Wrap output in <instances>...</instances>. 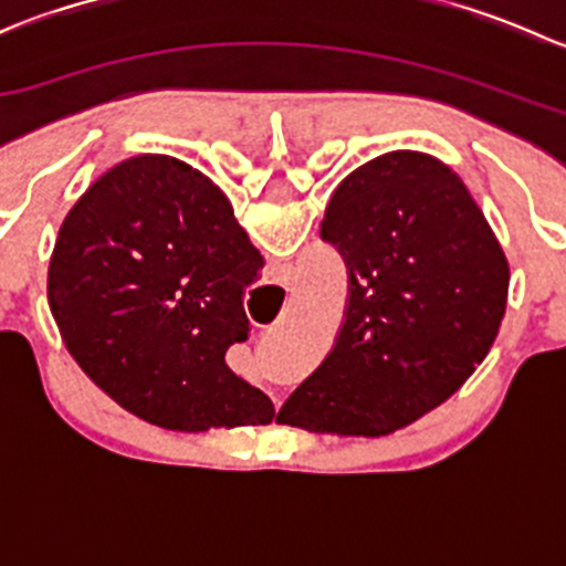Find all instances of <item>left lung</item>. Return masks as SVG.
Segmentation results:
<instances>
[{"label":"left lung","mask_w":566,"mask_h":566,"mask_svg":"<svg viewBox=\"0 0 566 566\" xmlns=\"http://www.w3.org/2000/svg\"><path fill=\"white\" fill-rule=\"evenodd\" d=\"M319 238L347 265V310L323 364L276 421L380 438L447 402L493 347L510 262L465 182L394 150L336 186Z\"/></svg>","instance_id":"left-lung-1"}]
</instances>
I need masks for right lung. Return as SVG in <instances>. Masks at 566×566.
Wrapping results in <instances>:
<instances>
[{
    "instance_id": "add662e5",
    "label": "right lung",
    "mask_w": 566,
    "mask_h": 566,
    "mask_svg": "<svg viewBox=\"0 0 566 566\" xmlns=\"http://www.w3.org/2000/svg\"><path fill=\"white\" fill-rule=\"evenodd\" d=\"M260 268L221 188L147 153L65 216L49 306L67 353L128 413L177 432L271 424V399L224 361L249 336L243 293Z\"/></svg>"
}]
</instances>
